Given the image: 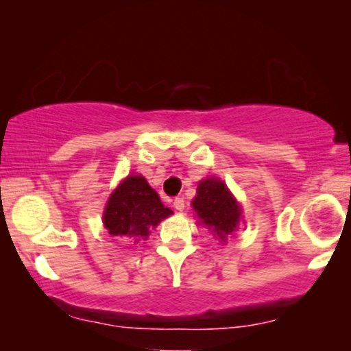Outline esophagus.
Returning <instances> with one entry per match:
<instances>
[{"label": "esophagus", "instance_id": "34e87169", "mask_svg": "<svg viewBox=\"0 0 351 351\" xmlns=\"http://www.w3.org/2000/svg\"><path fill=\"white\" fill-rule=\"evenodd\" d=\"M174 208H176V210H179V213H182V210L185 209L184 198H176L174 199Z\"/></svg>", "mask_w": 351, "mask_h": 351}]
</instances>
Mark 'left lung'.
Returning a JSON list of instances; mask_svg holds the SVG:
<instances>
[{
	"mask_svg": "<svg viewBox=\"0 0 351 351\" xmlns=\"http://www.w3.org/2000/svg\"><path fill=\"white\" fill-rule=\"evenodd\" d=\"M198 195L193 199V209L198 214L201 222L208 225L210 232H214L225 243L230 234L239 223L241 209L237 199L230 195V191L222 180L206 179L199 182Z\"/></svg>",
	"mask_w": 351,
	"mask_h": 351,
	"instance_id": "8db88e82",
	"label": "left lung"
}]
</instances>
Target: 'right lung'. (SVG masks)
I'll return each instance as SVG.
<instances>
[{
	"instance_id": "obj_1",
	"label": "right lung",
	"mask_w": 351,
	"mask_h": 351,
	"mask_svg": "<svg viewBox=\"0 0 351 351\" xmlns=\"http://www.w3.org/2000/svg\"><path fill=\"white\" fill-rule=\"evenodd\" d=\"M172 210L165 208L160 196L142 176H129L110 196L104 213V223L113 237L147 239L150 230Z\"/></svg>"
}]
</instances>
